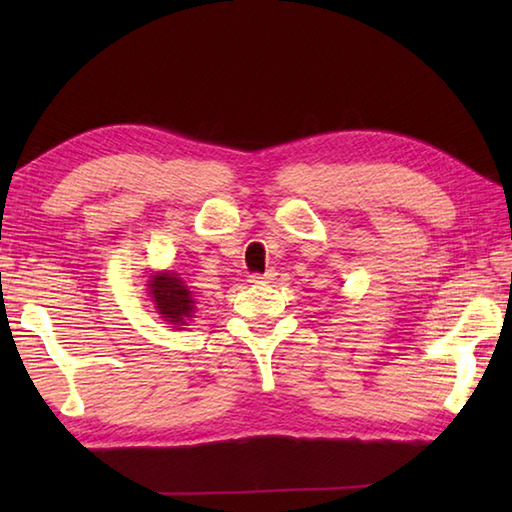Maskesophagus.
Masks as SVG:
<instances>
[{"label": "esophagus", "mask_w": 512, "mask_h": 512, "mask_svg": "<svg viewBox=\"0 0 512 512\" xmlns=\"http://www.w3.org/2000/svg\"><path fill=\"white\" fill-rule=\"evenodd\" d=\"M277 277V273H275V270H266V273L264 275H259V273H253V275H250L248 277V281H250V284H270V281H273Z\"/></svg>", "instance_id": "obj_1"}]
</instances>
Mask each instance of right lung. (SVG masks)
I'll use <instances>...</instances> for the list:
<instances>
[{"mask_svg":"<svg viewBox=\"0 0 512 512\" xmlns=\"http://www.w3.org/2000/svg\"><path fill=\"white\" fill-rule=\"evenodd\" d=\"M147 288L160 319L167 321L171 328L180 330V325H187V321H191L195 312V297L173 270L151 275Z\"/></svg>","mask_w":512,"mask_h":512,"instance_id":"add662e5","label":"right lung"}]
</instances>
